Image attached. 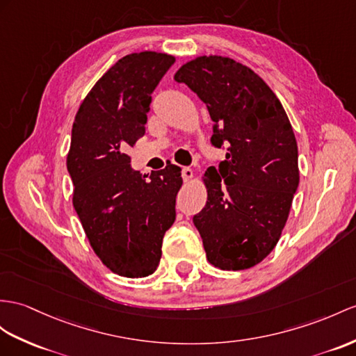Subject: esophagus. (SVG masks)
Returning a JSON list of instances; mask_svg holds the SVG:
<instances>
[{"instance_id":"esophagus-1","label":"esophagus","mask_w":356,"mask_h":356,"mask_svg":"<svg viewBox=\"0 0 356 356\" xmlns=\"http://www.w3.org/2000/svg\"><path fill=\"white\" fill-rule=\"evenodd\" d=\"M181 177H183V179H184V181L192 179V177H193V170L190 169V168H183V170H181Z\"/></svg>"}]
</instances>
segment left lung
I'll return each instance as SVG.
<instances>
[{
    "label": "left lung",
    "instance_id": "left-lung-1",
    "mask_svg": "<svg viewBox=\"0 0 356 356\" xmlns=\"http://www.w3.org/2000/svg\"><path fill=\"white\" fill-rule=\"evenodd\" d=\"M175 81L204 101L211 145L227 149L218 169H207V204L193 216L208 261L223 270L252 267L278 243L299 186L287 113L252 69L227 57H197Z\"/></svg>",
    "mask_w": 356,
    "mask_h": 356
}]
</instances>
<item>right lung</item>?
Wrapping results in <instances>:
<instances>
[{
    "mask_svg": "<svg viewBox=\"0 0 356 356\" xmlns=\"http://www.w3.org/2000/svg\"><path fill=\"white\" fill-rule=\"evenodd\" d=\"M173 63L152 51L122 57L84 98L72 127L74 208L95 254L127 278L157 270L164 232L177 218L181 169L168 164L142 175L125 154L143 137L151 95Z\"/></svg>",
    "mask_w": 356,
    "mask_h": 356,
    "instance_id": "1",
    "label": "right lung"
}]
</instances>
